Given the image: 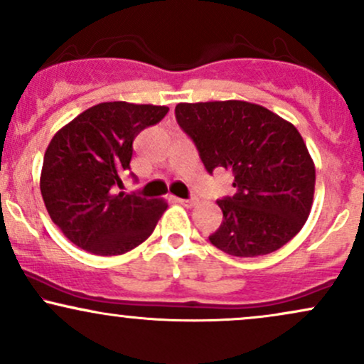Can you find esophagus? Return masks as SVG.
Returning <instances> with one entry per match:
<instances>
[{
    "label": "esophagus",
    "instance_id": "1",
    "mask_svg": "<svg viewBox=\"0 0 364 364\" xmlns=\"http://www.w3.org/2000/svg\"><path fill=\"white\" fill-rule=\"evenodd\" d=\"M176 202L181 203V205H185V207H193V205H196V203H198V198H190V200L176 198Z\"/></svg>",
    "mask_w": 364,
    "mask_h": 364
}]
</instances>
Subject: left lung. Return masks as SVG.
I'll list each match as a JSON object with an SVG mask.
<instances>
[{
  "instance_id": "1",
  "label": "left lung",
  "mask_w": 364,
  "mask_h": 364,
  "mask_svg": "<svg viewBox=\"0 0 364 364\" xmlns=\"http://www.w3.org/2000/svg\"><path fill=\"white\" fill-rule=\"evenodd\" d=\"M176 119L208 173L232 171L236 193L217 202L224 220L208 240L232 257H260L301 231L315 195V164L289 121L246 101L178 104Z\"/></svg>"
}]
</instances>
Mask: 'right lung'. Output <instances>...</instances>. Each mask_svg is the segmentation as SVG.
I'll use <instances>...</instances> for the list:
<instances>
[{
    "mask_svg": "<svg viewBox=\"0 0 364 364\" xmlns=\"http://www.w3.org/2000/svg\"><path fill=\"white\" fill-rule=\"evenodd\" d=\"M168 111L154 104L101 102L49 141L41 193L53 223L78 248L101 257L123 255L154 232L168 202L116 191L129 169L135 136Z\"/></svg>",
    "mask_w": 364,
    "mask_h": 364,
    "instance_id": "add662e5",
    "label": "right lung"
}]
</instances>
